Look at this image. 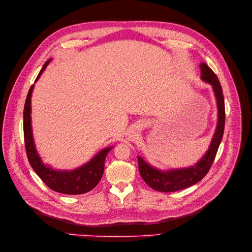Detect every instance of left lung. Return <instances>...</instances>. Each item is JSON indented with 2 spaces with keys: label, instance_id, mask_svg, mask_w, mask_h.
I'll return each instance as SVG.
<instances>
[{
  "label": "left lung",
  "instance_id": "obj_1",
  "mask_svg": "<svg viewBox=\"0 0 252 252\" xmlns=\"http://www.w3.org/2000/svg\"><path fill=\"white\" fill-rule=\"evenodd\" d=\"M200 68L201 79L210 84L215 98H217L219 114L217 129H215L208 151L203 156L202 159H200V161H198L193 166L186 167V168H175L163 171L151 166L140 156H138V169L142 179L147 183L148 186L158 191H166V193H168V191H176L187 189L200 182L208 173L222 139L225 121L222 88L217 75L213 73V70L206 63H202L200 64Z\"/></svg>",
  "mask_w": 252,
  "mask_h": 252
}]
</instances>
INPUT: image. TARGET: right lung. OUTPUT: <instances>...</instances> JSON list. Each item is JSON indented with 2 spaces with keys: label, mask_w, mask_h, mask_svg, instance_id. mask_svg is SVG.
Returning <instances> with one entry per match:
<instances>
[{
  "label": "right lung",
  "mask_w": 252,
  "mask_h": 252,
  "mask_svg": "<svg viewBox=\"0 0 252 252\" xmlns=\"http://www.w3.org/2000/svg\"><path fill=\"white\" fill-rule=\"evenodd\" d=\"M50 61L51 59L45 63L35 81H38ZM32 90L33 85H32L30 88L25 104V111H23V134H25L26 151L31 166L32 167L34 172L46 184V186L57 191V193L66 195H81L87 193V191L93 189L100 182L104 170L105 157L107 153L113 149V147L105 148L99 151L97 155L94 156L89 162L70 171L54 170L50 166L45 165L42 162L37 150H35L32 132L31 98Z\"/></svg>",
  "instance_id": "right-lung-1"
}]
</instances>
